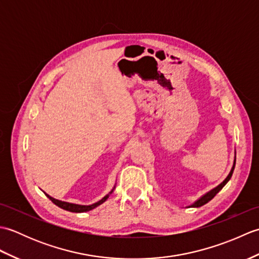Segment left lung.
Segmentation results:
<instances>
[{
	"label": "left lung",
	"mask_w": 259,
	"mask_h": 259,
	"mask_svg": "<svg viewBox=\"0 0 259 259\" xmlns=\"http://www.w3.org/2000/svg\"><path fill=\"white\" fill-rule=\"evenodd\" d=\"M235 163H236V157H235V161H234V166H233V168H232V170H230V172H229V175L227 176V178L225 179L223 183L221 184V185H218L216 188H213L212 190H210L209 192H207L206 195H203L201 198H199V199H198L195 203H192L191 206H189V207H201V206H203L205 205V203H207L208 201H210L212 198L216 196L219 191H221L222 189H223V187L226 185L228 181H229V179L232 178V175H233V172H234V169H235Z\"/></svg>",
	"instance_id": "obj_1"
}]
</instances>
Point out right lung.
I'll return each instance as SVG.
<instances>
[{
    "label": "right lung",
    "mask_w": 259,
    "mask_h": 259,
    "mask_svg": "<svg viewBox=\"0 0 259 259\" xmlns=\"http://www.w3.org/2000/svg\"><path fill=\"white\" fill-rule=\"evenodd\" d=\"M112 191H113V189L110 191V194H111ZM46 195L48 196L49 199H50L54 203V205H57L58 207L64 209V210H68V211H71V212H84V211L92 210V209H95L99 205H101V203H103L109 198V195H107V196H104L101 200H99L96 203H92V205H89V206H83V205H76V203H71V202H65V201L54 199V198H52L51 196H49L48 194H46Z\"/></svg>",
    "instance_id": "right-lung-1"
}]
</instances>
